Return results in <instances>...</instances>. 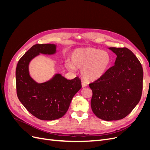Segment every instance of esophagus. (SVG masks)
Wrapping results in <instances>:
<instances>
[{"mask_svg": "<svg viewBox=\"0 0 150 150\" xmlns=\"http://www.w3.org/2000/svg\"><path fill=\"white\" fill-rule=\"evenodd\" d=\"M82 84V87H83V88L86 87V86H88V83L84 82V81H83V82H82V84Z\"/></svg>", "mask_w": 150, "mask_h": 150, "instance_id": "obj_1", "label": "esophagus"}]
</instances>
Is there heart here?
Returning a JSON list of instances; mask_svg holds the SVG:
<instances>
[{
	"instance_id": "1",
	"label": "heart",
	"mask_w": 150,
	"mask_h": 150,
	"mask_svg": "<svg viewBox=\"0 0 150 150\" xmlns=\"http://www.w3.org/2000/svg\"><path fill=\"white\" fill-rule=\"evenodd\" d=\"M71 62L66 66L70 70L81 69L83 78L89 81L97 80L105 74L111 63V57L106 51L93 47L78 48L72 52Z\"/></svg>"
}]
</instances>
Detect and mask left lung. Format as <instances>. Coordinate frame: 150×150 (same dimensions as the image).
Wrapping results in <instances>:
<instances>
[{
    "label": "left lung",
    "instance_id": "left-lung-1",
    "mask_svg": "<svg viewBox=\"0 0 150 150\" xmlns=\"http://www.w3.org/2000/svg\"><path fill=\"white\" fill-rule=\"evenodd\" d=\"M109 49L117 56L115 65L89 86L93 91V112L99 118L110 121L124 118L139 103L143 71L138 58L128 48Z\"/></svg>",
    "mask_w": 150,
    "mask_h": 150
}]
</instances>
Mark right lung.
I'll return each mask as SVG.
<instances>
[{"label":"right lung","mask_w":150,"mask_h":150,"mask_svg":"<svg viewBox=\"0 0 150 150\" xmlns=\"http://www.w3.org/2000/svg\"><path fill=\"white\" fill-rule=\"evenodd\" d=\"M56 49L54 44H35L20 59L16 67L17 97L27 110L41 120L51 121L64 116L72 98L82 87L78 77L69 80L57 73L46 82L38 83L30 76V62L40 54L54 55Z\"/></svg>","instance_id":"right-lung-1"}]
</instances>
